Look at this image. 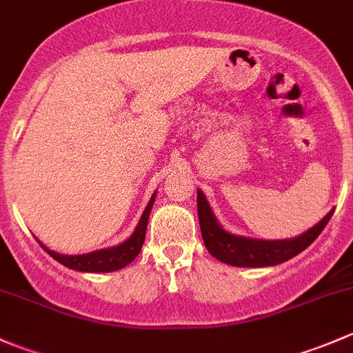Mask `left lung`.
<instances>
[{
  "label": "left lung",
  "mask_w": 353,
  "mask_h": 353,
  "mask_svg": "<svg viewBox=\"0 0 353 353\" xmlns=\"http://www.w3.org/2000/svg\"><path fill=\"white\" fill-rule=\"evenodd\" d=\"M333 210L318 223L302 236L290 241H258L249 237L232 236L225 232L216 223L212 210L201 191H198V219L201 229L203 243L213 258L232 266H245V268H259V266H272L294 258L304 251L316 237L323 232L326 223L330 222Z\"/></svg>",
  "instance_id": "8db88e82"
}]
</instances>
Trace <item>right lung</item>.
I'll list each match as a JSON object with an SVG mask.
<instances>
[{"label": "right lung", "instance_id": "add662e5", "mask_svg": "<svg viewBox=\"0 0 353 353\" xmlns=\"http://www.w3.org/2000/svg\"><path fill=\"white\" fill-rule=\"evenodd\" d=\"M155 194L148 201L147 208H145L143 215H141L140 223H138L137 230L133 232V236L128 241H124L121 245L110 249H102V251H94L88 252V254L81 256H68V254H59V252L51 251V249L46 248L44 244H41L44 248V251H48L49 256L59 261L61 265L68 266L71 270H77V272H116V270L124 268L126 265H130L138 254H140L141 245L145 243V234H147V223L148 216H150V210L154 206Z\"/></svg>", "mask_w": 353, "mask_h": 353}]
</instances>
